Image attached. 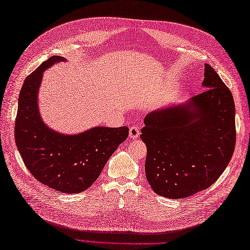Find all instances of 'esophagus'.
<instances>
[{
  "label": "esophagus",
  "mask_w": 250,
  "mask_h": 250,
  "mask_svg": "<svg viewBox=\"0 0 250 250\" xmlns=\"http://www.w3.org/2000/svg\"><path fill=\"white\" fill-rule=\"evenodd\" d=\"M129 133H130V137H131V139L135 140V139H137V137H139V135H140V129L137 128V125L131 126L130 130H129Z\"/></svg>",
  "instance_id": "1"
}]
</instances>
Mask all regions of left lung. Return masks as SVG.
<instances>
[{
  "mask_svg": "<svg viewBox=\"0 0 250 250\" xmlns=\"http://www.w3.org/2000/svg\"><path fill=\"white\" fill-rule=\"evenodd\" d=\"M202 86L205 91L186 103L153 110L144 119L145 173L159 195L183 199L207 189L232 158L236 141L232 93L208 64Z\"/></svg>",
  "mask_w": 250,
  "mask_h": 250,
  "instance_id": "left-lung-1",
  "label": "left lung"
}]
</instances>
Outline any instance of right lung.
Wrapping results in <instances>:
<instances>
[{
  "label": "right lung",
  "instance_id": "right-lung-1",
  "mask_svg": "<svg viewBox=\"0 0 250 250\" xmlns=\"http://www.w3.org/2000/svg\"><path fill=\"white\" fill-rule=\"evenodd\" d=\"M65 58L54 56L25 78L18 100L15 140L30 173L64 193L88 189L100 176L106 162L129 134L128 126H95L83 133L66 135L50 129L42 120L37 104L43 73Z\"/></svg>",
  "mask_w": 250,
  "mask_h": 250
}]
</instances>
